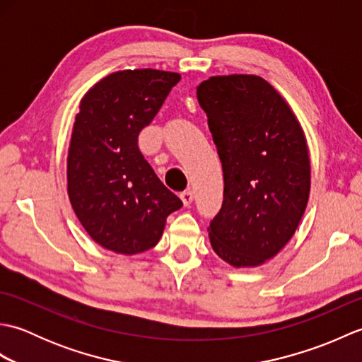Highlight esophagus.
<instances>
[{
	"label": "esophagus",
	"mask_w": 362,
	"mask_h": 362,
	"mask_svg": "<svg viewBox=\"0 0 362 362\" xmlns=\"http://www.w3.org/2000/svg\"><path fill=\"white\" fill-rule=\"evenodd\" d=\"M180 199H182V202H183V205H189L191 202H193V199H194V193L191 189H185V191H182L180 193Z\"/></svg>",
	"instance_id": "1"
}]
</instances>
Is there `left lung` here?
Returning a JSON list of instances; mask_svg holds the SVG:
<instances>
[{
    "label": "left lung",
    "mask_w": 362,
    "mask_h": 362,
    "mask_svg": "<svg viewBox=\"0 0 362 362\" xmlns=\"http://www.w3.org/2000/svg\"><path fill=\"white\" fill-rule=\"evenodd\" d=\"M224 173V201L210 222L213 250L235 267L258 266L294 235L310 196L303 130L276 90L252 74L197 87Z\"/></svg>",
    "instance_id": "obj_1"
}]
</instances>
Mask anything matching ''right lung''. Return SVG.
<instances>
[{
    "instance_id": "add662e5",
    "label": "right lung",
    "mask_w": 362,
    "mask_h": 362,
    "mask_svg": "<svg viewBox=\"0 0 362 362\" xmlns=\"http://www.w3.org/2000/svg\"><path fill=\"white\" fill-rule=\"evenodd\" d=\"M180 74L126 70L83 96L68 151V196L103 247L134 255L153 247L183 205L144 160L138 135L156 118Z\"/></svg>"
}]
</instances>
